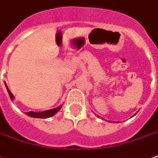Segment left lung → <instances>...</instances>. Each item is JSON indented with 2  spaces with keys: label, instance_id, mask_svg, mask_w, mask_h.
<instances>
[{
  "label": "left lung",
  "instance_id": "8db88e82",
  "mask_svg": "<svg viewBox=\"0 0 158 158\" xmlns=\"http://www.w3.org/2000/svg\"><path fill=\"white\" fill-rule=\"evenodd\" d=\"M135 115H134V116H135ZM98 117H99V116H98ZM109 122H110V121H109Z\"/></svg>",
  "mask_w": 158,
  "mask_h": 158
}]
</instances>
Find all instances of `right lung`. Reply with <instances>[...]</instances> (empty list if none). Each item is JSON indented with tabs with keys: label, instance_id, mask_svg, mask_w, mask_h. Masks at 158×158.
I'll list each match as a JSON object with an SVG mask.
<instances>
[{
	"label": "right lung",
	"instance_id": "obj_1",
	"mask_svg": "<svg viewBox=\"0 0 158 158\" xmlns=\"http://www.w3.org/2000/svg\"><path fill=\"white\" fill-rule=\"evenodd\" d=\"M5 85H6V90L8 92V94L10 96V99H14V96L13 94L10 92V90L8 89L7 88V86L5 82ZM61 107L62 106H58L57 108H54V109H52V110H44V111H41V112H35V111H29V112H26L28 116H30L31 117H35V118H48V117H52L53 115H55L56 113L59 111V110L61 109Z\"/></svg>",
	"mask_w": 158,
	"mask_h": 158
}]
</instances>
